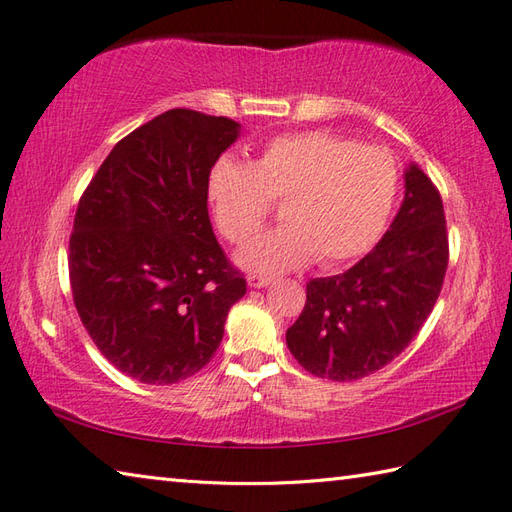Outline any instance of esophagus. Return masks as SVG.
I'll return each instance as SVG.
<instances>
[{
  "instance_id": "esophagus-1",
  "label": "esophagus",
  "mask_w": 512,
  "mask_h": 512,
  "mask_svg": "<svg viewBox=\"0 0 512 512\" xmlns=\"http://www.w3.org/2000/svg\"><path fill=\"white\" fill-rule=\"evenodd\" d=\"M270 281H273V279L266 277V275H255V273L248 275V286L250 288H266Z\"/></svg>"
}]
</instances>
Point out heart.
<instances>
[{"label":"heart","instance_id":"obj_1","mask_svg":"<svg viewBox=\"0 0 512 512\" xmlns=\"http://www.w3.org/2000/svg\"><path fill=\"white\" fill-rule=\"evenodd\" d=\"M206 193L233 244H246L266 222L270 202H279L284 224L237 255L244 268L284 273L312 259L334 268L365 255L383 233L398 193V165L383 147L314 129L270 138L250 165L222 156Z\"/></svg>","mask_w":512,"mask_h":512}]
</instances>
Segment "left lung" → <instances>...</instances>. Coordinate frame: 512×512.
<instances>
[{"label": "left lung", "mask_w": 512, "mask_h": 512, "mask_svg": "<svg viewBox=\"0 0 512 512\" xmlns=\"http://www.w3.org/2000/svg\"><path fill=\"white\" fill-rule=\"evenodd\" d=\"M449 264V235L436 184L405 173V200L389 231L343 275L312 279L306 306L286 332L306 372L336 383L378 372L427 321Z\"/></svg>", "instance_id": "1"}]
</instances>
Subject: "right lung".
<instances>
[{"instance_id": "obj_1", "label": "right lung", "mask_w": 512, "mask_h": 512, "mask_svg": "<svg viewBox=\"0 0 512 512\" xmlns=\"http://www.w3.org/2000/svg\"><path fill=\"white\" fill-rule=\"evenodd\" d=\"M237 134L226 116L169 110L118 140L79 200L74 306L99 352L140 383L200 372L246 295L206 206L211 167Z\"/></svg>"}]
</instances>
